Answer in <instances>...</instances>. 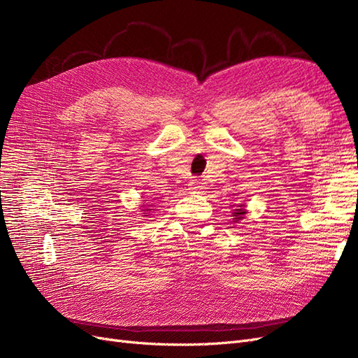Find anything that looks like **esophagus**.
<instances>
[{
  "instance_id": "34e87169",
  "label": "esophagus",
  "mask_w": 358,
  "mask_h": 358,
  "mask_svg": "<svg viewBox=\"0 0 358 358\" xmlns=\"http://www.w3.org/2000/svg\"><path fill=\"white\" fill-rule=\"evenodd\" d=\"M189 189L192 191V192H197V191H200L201 188H203V183L200 182V180H197V179H192L191 182H189Z\"/></svg>"
}]
</instances>
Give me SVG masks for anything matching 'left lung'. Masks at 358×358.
Instances as JSON below:
<instances>
[{"label":"left lung","instance_id":"left-lung-1","mask_svg":"<svg viewBox=\"0 0 358 358\" xmlns=\"http://www.w3.org/2000/svg\"><path fill=\"white\" fill-rule=\"evenodd\" d=\"M245 208H246V206H245L243 203L237 204V209H234V210H233V215H231V216H233V222L237 224V222L242 221V220L245 218V215L248 213Z\"/></svg>","mask_w":358,"mask_h":358}]
</instances>
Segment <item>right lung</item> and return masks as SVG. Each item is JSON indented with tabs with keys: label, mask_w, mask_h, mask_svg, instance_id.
<instances>
[{
	"label": "right lung",
	"mask_w": 358,
	"mask_h": 358,
	"mask_svg": "<svg viewBox=\"0 0 358 358\" xmlns=\"http://www.w3.org/2000/svg\"><path fill=\"white\" fill-rule=\"evenodd\" d=\"M150 206H152V204H150ZM140 208H142V206H140ZM150 210H154V209H142V212H143V218H148V213L150 212Z\"/></svg>",
	"instance_id": "obj_1"
}]
</instances>
